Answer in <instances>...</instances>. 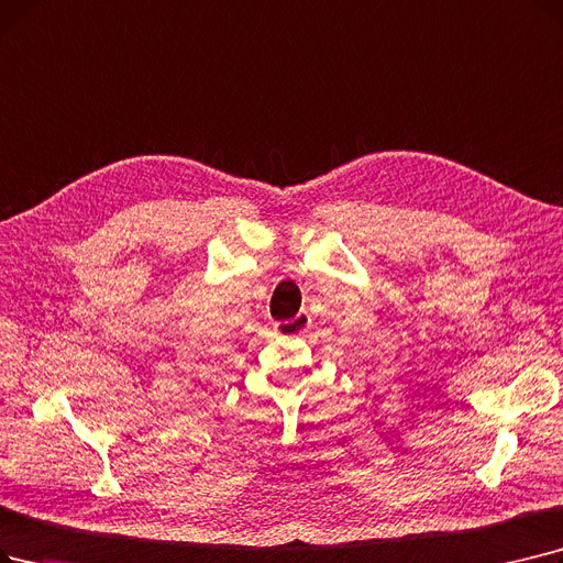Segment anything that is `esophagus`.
I'll use <instances>...</instances> for the list:
<instances>
[{"label":"esophagus","mask_w":563,"mask_h":563,"mask_svg":"<svg viewBox=\"0 0 563 563\" xmlns=\"http://www.w3.org/2000/svg\"><path fill=\"white\" fill-rule=\"evenodd\" d=\"M280 335H301L310 329V314L308 312H299L297 317H291V320H283L276 324Z\"/></svg>","instance_id":"obj_1"}]
</instances>
